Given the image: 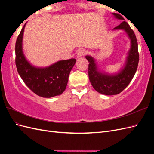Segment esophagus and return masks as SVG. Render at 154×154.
<instances>
[{
  "mask_svg": "<svg viewBox=\"0 0 154 154\" xmlns=\"http://www.w3.org/2000/svg\"><path fill=\"white\" fill-rule=\"evenodd\" d=\"M87 53V51L84 49H79L77 53V57L78 58H81L83 57V55H85Z\"/></svg>",
  "mask_w": 154,
  "mask_h": 154,
  "instance_id": "34e87169",
  "label": "esophagus"
}]
</instances>
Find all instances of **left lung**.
<instances>
[{
  "label": "left lung",
  "mask_w": 154,
  "mask_h": 154,
  "mask_svg": "<svg viewBox=\"0 0 154 154\" xmlns=\"http://www.w3.org/2000/svg\"><path fill=\"white\" fill-rule=\"evenodd\" d=\"M119 20H124L123 17L118 13H112ZM123 29L127 32L131 41V48L124 67L118 74L110 75L101 72L97 69L95 60L91 56L85 58L89 62L88 64V78L94 89L105 95H116L122 92L132 80L137 71L139 63L138 45L134 31L125 21H123L113 30Z\"/></svg>",
  "instance_id": "1"
}]
</instances>
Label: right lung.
I'll return each mask as SVG.
<instances>
[{
  "label": "right lung",
  "instance_id": "right-lung-1",
  "mask_svg": "<svg viewBox=\"0 0 154 154\" xmlns=\"http://www.w3.org/2000/svg\"><path fill=\"white\" fill-rule=\"evenodd\" d=\"M25 26L26 24L15 44V63L18 74L25 84L38 96L48 98L60 95L66 89L70 72L76 60H61L44 68L32 66L26 59L22 51Z\"/></svg>",
  "mask_w": 154,
  "mask_h": 154
}]
</instances>
